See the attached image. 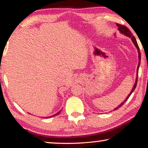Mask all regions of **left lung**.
<instances>
[{
  "mask_svg": "<svg viewBox=\"0 0 148 148\" xmlns=\"http://www.w3.org/2000/svg\"><path fill=\"white\" fill-rule=\"evenodd\" d=\"M117 25L118 26V29L119 30L121 31V33H122L124 34V35L128 36V37H129L131 38V39L132 40L133 43H134V45L136 46V47L137 48V49L138 50V55H139V63H138V67H137V77H136V82H135V84L134 85V87H133L131 92H130V93L129 94V96H128L127 97V98L125 99V100L123 101V102H122L120 104L119 106H118V107H117L116 108H115L114 110H118L119 108L121 107V106L123 105V104L125 103V102L126 101H127L128 99H129V98L130 97V96L131 95V94L133 92V91H134L135 90L136 88V84H137V81H138V69H139V67H140V60H141V54H140V48H139V47L138 45V43L136 42V40L135 37H134V36L132 35V33H131V31H130L129 30V29L127 27H126L125 25H121V24H119V23H117Z\"/></svg>",
  "mask_w": 148,
  "mask_h": 148,
  "instance_id": "obj_1",
  "label": "left lung"
}]
</instances>
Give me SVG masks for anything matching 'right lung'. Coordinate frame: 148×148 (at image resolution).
I'll list each match as a JSON object with an SVG mask.
<instances>
[{
  "label": "right lung",
  "mask_w": 148,
  "mask_h": 148,
  "mask_svg": "<svg viewBox=\"0 0 148 148\" xmlns=\"http://www.w3.org/2000/svg\"><path fill=\"white\" fill-rule=\"evenodd\" d=\"M60 112H61V111H59V112H58L57 113H56V114H54V115H52V116H50V117H46L45 118L46 119H47V118H48V117H54V116H56V115H59L60 114Z\"/></svg>",
  "instance_id": "1"
}]
</instances>
